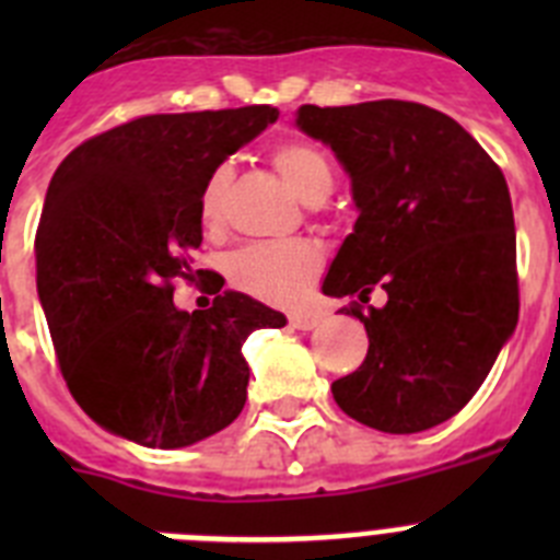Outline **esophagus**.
<instances>
[{
  "instance_id": "1",
  "label": "esophagus",
  "mask_w": 560,
  "mask_h": 560,
  "mask_svg": "<svg viewBox=\"0 0 560 560\" xmlns=\"http://www.w3.org/2000/svg\"><path fill=\"white\" fill-rule=\"evenodd\" d=\"M289 323L294 325L296 330H314L319 325V316L316 314H291Z\"/></svg>"
}]
</instances>
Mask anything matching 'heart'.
<instances>
[{"mask_svg": "<svg viewBox=\"0 0 560 560\" xmlns=\"http://www.w3.org/2000/svg\"><path fill=\"white\" fill-rule=\"evenodd\" d=\"M285 185L305 201L323 205L334 190V167L328 153L311 142H280L271 153ZM232 167L219 165L201 187V219L207 226H219L224 219L226 192H230ZM323 269V255L308 241H283V244H249L226 257V275L232 285L266 303H294L308 291Z\"/></svg>", "mask_w": 560, "mask_h": 560, "instance_id": "b5f03b06", "label": "heart"}]
</instances>
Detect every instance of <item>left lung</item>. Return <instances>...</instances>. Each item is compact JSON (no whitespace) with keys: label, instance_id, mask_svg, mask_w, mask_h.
I'll list each match as a JSON object with an SVG mask.
<instances>
[{"label":"left lung","instance_id":"1","mask_svg":"<svg viewBox=\"0 0 560 560\" xmlns=\"http://www.w3.org/2000/svg\"><path fill=\"white\" fill-rule=\"evenodd\" d=\"M296 128L323 140L350 176L353 232L325 277L328 296L381 308L361 368L334 400L370 429L415 434L474 398L518 323L516 230L508 182L471 133L409 101L300 106Z\"/></svg>","mask_w":560,"mask_h":560}]
</instances>
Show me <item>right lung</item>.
<instances>
[{"label":"right lung","instance_id":"1","mask_svg":"<svg viewBox=\"0 0 560 560\" xmlns=\"http://www.w3.org/2000/svg\"><path fill=\"white\" fill-rule=\"evenodd\" d=\"M277 108L148 114L58 165L36 232V285L72 398L106 432L192 446L246 404V336L285 316L241 291L179 311L173 280L201 246V187ZM224 285V283H221ZM219 285V290H221Z\"/></svg>","mask_w":560,"mask_h":560}]
</instances>
